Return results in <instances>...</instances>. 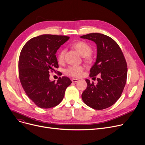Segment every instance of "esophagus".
Segmentation results:
<instances>
[{"mask_svg": "<svg viewBox=\"0 0 145 145\" xmlns=\"http://www.w3.org/2000/svg\"><path fill=\"white\" fill-rule=\"evenodd\" d=\"M78 81H79V80L77 79H72V82H73V83H76V82H78Z\"/></svg>", "mask_w": 145, "mask_h": 145, "instance_id": "34e87169", "label": "esophagus"}]
</instances>
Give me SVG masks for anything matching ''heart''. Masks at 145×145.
<instances>
[{"label": "heart", "instance_id": "b5f03b06", "mask_svg": "<svg viewBox=\"0 0 145 145\" xmlns=\"http://www.w3.org/2000/svg\"><path fill=\"white\" fill-rule=\"evenodd\" d=\"M73 48L76 50L78 53L82 56H84L86 61L90 62L93 60V56L91 54V46L84 41H78L74 43L72 45ZM65 50L62 49L57 54V59L59 63L63 62L64 60V56ZM83 67L80 65H73L67 67L65 70V73L67 75H69L74 78H78L81 76L83 73Z\"/></svg>", "mask_w": 145, "mask_h": 145}]
</instances>
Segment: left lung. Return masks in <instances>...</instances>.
Instances as JSON below:
<instances>
[{
    "instance_id": "left-lung-1",
    "label": "left lung",
    "mask_w": 145,
    "mask_h": 145,
    "mask_svg": "<svg viewBox=\"0 0 145 145\" xmlns=\"http://www.w3.org/2000/svg\"><path fill=\"white\" fill-rule=\"evenodd\" d=\"M97 45V57L90 69V77L96 76L97 83L89 79L82 98L89 107L103 110L111 107L121 97L127 78V65L118 44L107 35L90 33L80 37Z\"/></svg>"
}]
</instances>
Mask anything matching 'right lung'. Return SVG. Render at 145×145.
<instances>
[{
  "label": "right lung",
  "mask_w": 145,
  "mask_h": 145,
  "mask_svg": "<svg viewBox=\"0 0 145 145\" xmlns=\"http://www.w3.org/2000/svg\"><path fill=\"white\" fill-rule=\"evenodd\" d=\"M69 37L44 34L31 38L21 51L18 60L19 78L30 100L41 108H50L63 100L72 82L66 76L50 79V72L58 68L57 50Z\"/></svg>",
  "instance_id": "add662e5"
}]
</instances>
